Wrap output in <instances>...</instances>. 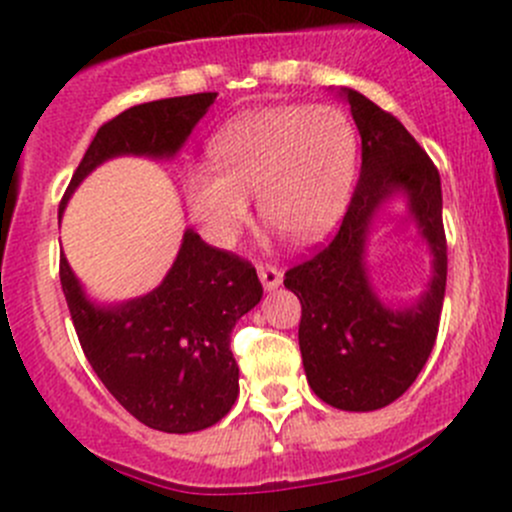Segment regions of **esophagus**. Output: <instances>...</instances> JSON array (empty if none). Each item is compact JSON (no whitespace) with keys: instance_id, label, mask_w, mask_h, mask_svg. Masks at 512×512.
I'll return each mask as SVG.
<instances>
[{"instance_id":"obj_1","label":"esophagus","mask_w":512,"mask_h":512,"mask_svg":"<svg viewBox=\"0 0 512 512\" xmlns=\"http://www.w3.org/2000/svg\"><path fill=\"white\" fill-rule=\"evenodd\" d=\"M257 275H260L262 287H265L267 292H272V289H277V287L282 285V272L277 270L275 265H267V262H260V265H257Z\"/></svg>"}]
</instances>
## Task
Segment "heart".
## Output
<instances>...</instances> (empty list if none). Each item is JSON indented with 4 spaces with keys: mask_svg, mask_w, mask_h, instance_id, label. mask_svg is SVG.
I'll list each match as a JSON object with an SVG mask.
<instances>
[{
    "mask_svg": "<svg viewBox=\"0 0 512 512\" xmlns=\"http://www.w3.org/2000/svg\"><path fill=\"white\" fill-rule=\"evenodd\" d=\"M208 153L213 165L185 173V198L210 240H235L250 218L247 193H255L267 223L312 242L347 208L359 138L342 108L287 103L230 118Z\"/></svg>",
    "mask_w": 512,
    "mask_h": 512,
    "instance_id": "obj_1",
    "label": "heart"
}]
</instances>
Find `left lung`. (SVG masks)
Returning a JSON list of instances; mask_svg holds the SVG:
<instances>
[{"label": "left lung", "instance_id": "1", "mask_svg": "<svg viewBox=\"0 0 512 512\" xmlns=\"http://www.w3.org/2000/svg\"><path fill=\"white\" fill-rule=\"evenodd\" d=\"M361 136V175L334 240L285 272L302 304L299 352L309 386L342 411H376L399 399L436 344L446 294L441 175L401 121L354 89H342ZM401 192L432 250V282L416 303L394 310L375 294L365 242L378 210Z\"/></svg>", "mask_w": 512, "mask_h": 512}]
</instances>
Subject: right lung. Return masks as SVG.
<instances>
[{"instance_id":"1","label":"right lung","mask_w":512,"mask_h":512,"mask_svg":"<svg viewBox=\"0 0 512 512\" xmlns=\"http://www.w3.org/2000/svg\"><path fill=\"white\" fill-rule=\"evenodd\" d=\"M218 94L160 98L118 113L98 128L64 200L81 180L116 156L173 158ZM61 289L81 349L113 399L148 428L193 433L213 426L240 394L230 352L237 319L262 299L255 267L185 230L165 280L121 304L91 302L61 255Z\"/></svg>"}]
</instances>
